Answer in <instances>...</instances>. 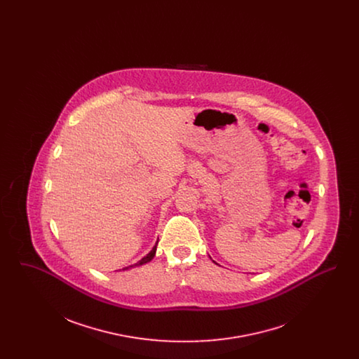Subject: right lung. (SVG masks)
<instances>
[{
  "mask_svg": "<svg viewBox=\"0 0 359 359\" xmlns=\"http://www.w3.org/2000/svg\"><path fill=\"white\" fill-rule=\"evenodd\" d=\"M156 248H157V243L154 245V249L147 255V256L144 257V258H141L137 264L135 265H130V266H126V268H123V271H126V269H130V268H133V266H140V265H144V264H147V262H149V261H152V258H154V255H156Z\"/></svg>",
  "mask_w": 359,
  "mask_h": 359,
  "instance_id": "obj_1",
  "label": "right lung"
}]
</instances>
